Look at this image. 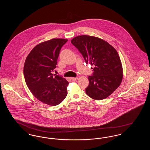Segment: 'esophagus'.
I'll return each mask as SVG.
<instances>
[{"label": "esophagus", "instance_id": "1", "mask_svg": "<svg viewBox=\"0 0 150 150\" xmlns=\"http://www.w3.org/2000/svg\"><path fill=\"white\" fill-rule=\"evenodd\" d=\"M78 79V78L76 77V78H71V80L72 81H76Z\"/></svg>", "mask_w": 150, "mask_h": 150}]
</instances>
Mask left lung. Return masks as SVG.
Masks as SVG:
<instances>
[{
	"label": "left lung",
	"mask_w": 150,
	"mask_h": 150,
	"mask_svg": "<svg viewBox=\"0 0 150 150\" xmlns=\"http://www.w3.org/2000/svg\"><path fill=\"white\" fill-rule=\"evenodd\" d=\"M71 42L82 54L86 64L94 66L93 75L88 77L86 94L94 100L106 98L120 86L123 77L117 52L106 41L96 36H77Z\"/></svg>",
	"instance_id": "obj_1"
}]
</instances>
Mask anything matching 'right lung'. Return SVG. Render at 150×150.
<instances>
[{
  "mask_svg": "<svg viewBox=\"0 0 150 150\" xmlns=\"http://www.w3.org/2000/svg\"><path fill=\"white\" fill-rule=\"evenodd\" d=\"M67 39L54 38L38 44L26 57L23 75L30 92L40 102L56 106L66 98L69 82L61 76H53L61 47Z\"/></svg>",
  "mask_w": 150,
  "mask_h": 150,
  "instance_id": "obj_1",
  "label": "right lung"
}]
</instances>
